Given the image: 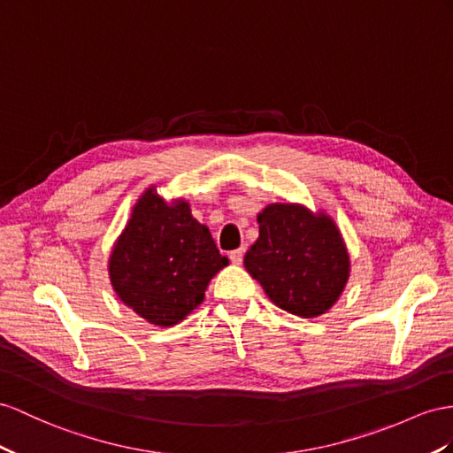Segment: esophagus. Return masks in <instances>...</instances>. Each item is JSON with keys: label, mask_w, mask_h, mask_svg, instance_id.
I'll list each match as a JSON object with an SVG mask.
<instances>
[{"label": "esophagus", "mask_w": 453, "mask_h": 453, "mask_svg": "<svg viewBox=\"0 0 453 453\" xmlns=\"http://www.w3.org/2000/svg\"><path fill=\"white\" fill-rule=\"evenodd\" d=\"M229 260H231V264L239 265V264L242 262V250L237 249V250H234V252H229Z\"/></svg>", "instance_id": "1"}]
</instances>
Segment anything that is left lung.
<instances>
[{
    "mask_svg": "<svg viewBox=\"0 0 453 453\" xmlns=\"http://www.w3.org/2000/svg\"><path fill=\"white\" fill-rule=\"evenodd\" d=\"M260 235L247 272L275 306L298 318L326 314L350 277V254L337 222L300 203H272L257 216Z\"/></svg>",
    "mask_w": 453,
    "mask_h": 453,
    "instance_id": "8db88e82",
    "label": "left lung"
}]
</instances>
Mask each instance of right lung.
I'll list each match as a JSON object with an SVG mask.
<instances>
[{
    "label": "right lung",
    "instance_id": "1",
    "mask_svg": "<svg viewBox=\"0 0 453 453\" xmlns=\"http://www.w3.org/2000/svg\"><path fill=\"white\" fill-rule=\"evenodd\" d=\"M227 264L189 203L166 201L149 185L114 241L107 270L127 308L157 327H172L201 306L208 283Z\"/></svg>",
    "mask_w": 453,
    "mask_h": 453
}]
</instances>
